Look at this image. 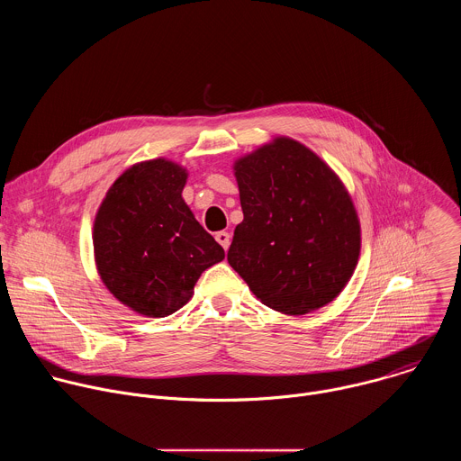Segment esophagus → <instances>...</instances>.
Listing matches in <instances>:
<instances>
[{
  "label": "esophagus",
  "mask_w": 461,
  "mask_h": 461,
  "mask_svg": "<svg viewBox=\"0 0 461 461\" xmlns=\"http://www.w3.org/2000/svg\"><path fill=\"white\" fill-rule=\"evenodd\" d=\"M215 239H217V242H219L224 249H228L230 244H231V235H230L228 231H219V233L215 235Z\"/></svg>",
  "instance_id": "34e87169"
}]
</instances>
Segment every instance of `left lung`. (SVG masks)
I'll return each instance as SVG.
<instances>
[{
	"mask_svg": "<svg viewBox=\"0 0 461 461\" xmlns=\"http://www.w3.org/2000/svg\"><path fill=\"white\" fill-rule=\"evenodd\" d=\"M244 219L230 267L253 295L286 315L332 303L361 251V224L338 173L304 144L276 137L233 162Z\"/></svg>",
	"mask_w": 461,
	"mask_h": 461,
	"instance_id": "8db88e82",
	"label": "left lung"
}]
</instances>
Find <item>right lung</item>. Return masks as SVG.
I'll return each mask as SVG.
<instances>
[{
	"instance_id": "1",
	"label": "right lung",
	"mask_w": 461,
	"mask_h": 461,
	"mask_svg": "<svg viewBox=\"0 0 461 461\" xmlns=\"http://www.w3.org/2000/svg\"><path fill=\"white\" fill-rule=\"evenodd\" d=\"M187 169L167 158L137 162L107 189L96 212V270L122 304L146 317L182 308L222 246L182 199Z\"/></svg>"
}]
</instances>
